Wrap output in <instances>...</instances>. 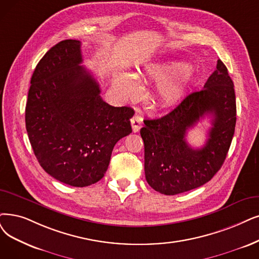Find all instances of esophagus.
Listing matches in <instances>:
<instances>
[{"label": "esophagus", "instance_id": "obj_1", "mask_svg": "<svg viewBox=\"0 0 259 259\" xmlns=\"http://www.w3.org/2000/svg\"><path fill=\"white\" fill-rule=\"evenodd\" d=\"M131 123H132L133 132L134 133L139 132V130L142 127V117L140 113H136V115L132 118Z\"/></svg>", "mask_w": 259, "mask_h": 259}]
</instances>
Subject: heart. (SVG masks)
<instances>
[{"label":"heart","mask_w":259,"mask_h":259,"mask_svg":"<svg viewBox=\"0 0 259 259\" xmlns=\"http://www.w3.org/2000/svg\"><path fill=\"white\" fill-rule=\"evenodd\" d=\"M192 67L188 64L169 61L163 64H152L144 68L137 77L144 76L152 79L168 80L162 81L158 87V95L164 104H170L178 98L183 86L189 79ZM113 85L124 98L135 97L138 94V80L133 74L121 73L115 77Z\"/></svg>","instance_id":"b5f03b06"}]
</instances>
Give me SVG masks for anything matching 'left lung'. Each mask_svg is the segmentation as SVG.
<instances>
[{
    "mask_svg": "<svg viewBox=\"0 0 259 259\" xmlns=\"http://www.w3.org/2000/svg\"><path fill=\"white\" fill-rule=\"evenodd\" d=\"M206 114L213 117L209 139L193 149L185 134ZM143 122L144 173L154 190L174 195L209 182L226 158L236 125L234 82L225 65L219 59L204 88L191 92L168 115Z\"/></svg>",
    "mask_w": 259,
    "mask_h": 259,
    "instance_id": "obj_1",
    "label": "left lung"
}]
</instances>
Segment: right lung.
Returning a JSON list of instances; mask_svg holds the SVG:
<instances>
[{"label": "right lung", "instance_id": "obj_1", "mask_svg": "<svg viewBox=\"0 0 259 259\" xmlns=\"http://www.w3.org/2000/svg\"><path fill=\"white\" fill-rule=\"evenodd\" d=\"M80 41L63 40L40 59L30 78L25 125L35 156L55 180L74 187L99 182L115 144L132 133L131 107L101 98L84 67Z\"/></svg>", "mask_w": 259, "mask_h": 259}]
</instances>
